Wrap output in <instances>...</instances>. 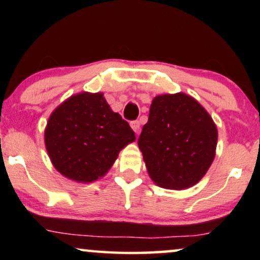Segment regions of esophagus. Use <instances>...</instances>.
<instances>
[{
  "label": "esophagus",
  "instance_id": "1",
  "mask_svg": "<svg viewBox=\"0 0 260 260\" xmlns=\"http://www.w3.org/2000/svg\"><path fill=\"white\" fill-rule=\"evenodd\" d=\"M130 125H131V127H133V130L135 131V133H136L137 135L140 134L141 124H140V122H138V120H133V122L130 123Z\"/></svg>",
  "mask_w": 260,
  "mask_h": 260
}]
</instances>
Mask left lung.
Returning <instances> with one entry per match:
<instances>
[{
    "label": "left lung",
    "instance_id": "8db88e82",
    "mask_svg": "<svg viewBox=\"0 0 260 260\" xmlns=\"http://www.w3.org/2000/svg\"><path fill=\"white\" fill-rule=\"evenodd\" d=\"M216 141L212 117L193 97L180 92L152 99L138 147L151 180L179 190L205 176L214 159Z\"/></svg>",
    "mask_w": 260,
    "mask_h": 260
}]
</instances>
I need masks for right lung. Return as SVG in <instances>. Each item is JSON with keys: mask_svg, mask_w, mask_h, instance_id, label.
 Wrapping results in <instances>:
<instances>
[{"mask_svg": "<svg viewBox=\"0 0 260 260\" xmlns=\"http://www.w3.org/2000/svg\"><path fill=\"white\" fill-rule=\"evenodd\" d=\"M135 140L129 123L112 111L103 93L70 97L53 111L45 130L53 166L77 182L104 176L119 151Z\"/></svg>", "mask_w": 260, "mask_h": 260, "instance_id": "add662e5", "label": "right lung"}]
</instances>
